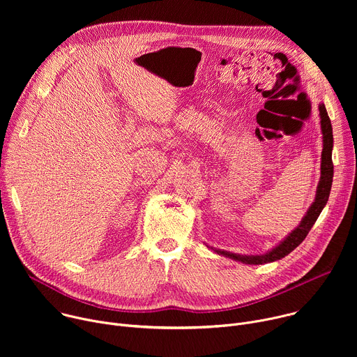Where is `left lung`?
I'll return each mask as SVG.
<instances>
[{
	"instance_id": "left-lung-1",
	"label": "left lung",
	"mask_w": 357,
	"mask_h": 357,
	"mask_svg": "<svg viewBox=\"0 0 357 357\" xmlns=\"http://www.w3.org/2000/svg\"><path fill=\"white\" fill-rule=\"evenodd\" d=\"M319 116H321V130H322V138H324V149H322V161H321V179L318 183L317 189V196L315 200L308 209L307 215L303 216L301 220L299 226L292 230L277 247L270 250L266 254H261V256H241V254H233L230 251L225 250H216L211 245H208L211 250L215 252L220 254V256L229 257L236 261H241L243 264H264V263H273L277 260H281L282 257L288 256V254L296 248L305 237L308 236L311 227L315 225L317 219L319 218L322 209L328 203L331 188H332V181H333V162H332V148H333V134H332V124L331 119L328 116V112L325 109V105H319Z\"/></svg>"
}]
</instances>
